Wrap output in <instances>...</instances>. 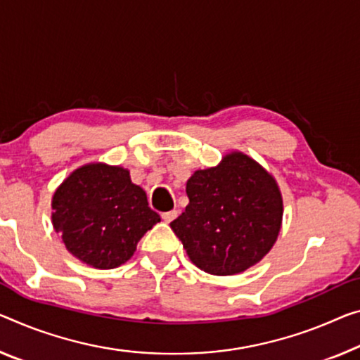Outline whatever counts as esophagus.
<instances>
[{"label": "esophagus", "mask_w": 360, "mask_h": 360, "mask_svg": "<svg viewBox=\"0 0 360 360\" xmlns=\"http://www.w3.org/2000/svg\"><path fill=\"white\" fill-rule=\"evenodd\" d=\"M176 215H179V212H176V211H169V212H162L161 217H162L164 222L170 224L174 219H176Z\"/></svg>", "instance_id": "34e87169"}]
</instances>
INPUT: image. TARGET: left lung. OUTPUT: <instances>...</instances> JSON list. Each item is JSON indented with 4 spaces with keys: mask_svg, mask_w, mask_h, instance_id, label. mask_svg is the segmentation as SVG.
<instances>
[{
    "mask_svg": "<svg viewBox=\"0 0 360 360\" xmlns=\"http://www.w3.org/2000/svg\"><path fill=\"white\" fill-rule=\"evenodd\" d=\"M190 202L170 229L191 262L212 275L257 264L278 236L283 201L275 180L251 158L231 153L186 181Z\"/></svg>",
    "mask_w": 360,
    "mask_h": 360,
    "instance_id": "obj_1",
    "label": "left lung"
}]
</instances>
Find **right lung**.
<instances>
[{"mask_svg": "<svg viewBox=\"0 0 360 360\" xmlns=\"http://www.w3.org/2000/svg\"><path fill=\"white\" fill-rule=\"evenodd\" d=\"M53 225L77 259L114 269L134 256L138 241L161 222L129 170L88 164L64 180L53 196Z\"/></svg>", "mask_w": 360, "mask_h": 360, "instance_id": "obj_1", "label": "right lung"}]
</instances>
